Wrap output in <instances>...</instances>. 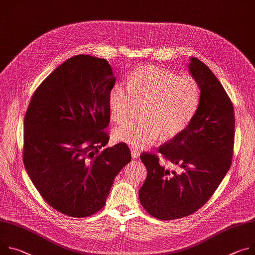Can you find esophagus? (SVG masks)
Masks as SVG:
<instances>
[{"instance_id": "1", "label": "esophagus", "mask_w": 255, "mask_h": 255, "mask_svg": "<svg viewBox=\"0 0 255 255\" xmlns=\"http://www.w3.org/2000/svg\"><path fill=\"white\" fill-rule=\"evenodd\" d=\"M131 154H132L133 158H139L140 152L138 151L137 149H135V148H131Z\"/></svg>"}]
</instances>
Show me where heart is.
Returning <instances> with one entry per match:
<instances>
[{
	"label": "heart",
	"mask_w": 255,
	"mask_h": 255,
	"mask_svg": "<svg viewBox=\"0 0 255 255\" xmlns=\"http://www.w3.org/2000/svg\"><path fill=\"white\" fill-rule=\"evenodd\" d=\"M126 88L116 84L110 90L111 118L116 123L128 120L135 103L143 104L144 118L130 120L114 131V138L134 147H146L163 133L172 137L186 129L200 105V86L191 75H179L152 65L133 71Z\"/></svg>",
	"instance_id": "b5f03b06"
}]
</instances>
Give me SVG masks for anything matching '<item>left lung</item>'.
<instances>
[{
  "instance_id": "8db88e82",
  "label": "left lung",
  "mask_w": 255,
  "mask_h": 255,
  "mask_svg": "<svg viewBox=\"0 0 255 255\" xmlns=\"http://www.w3.org/2000/svg\"><path fill=\"white\" fill-rule=\"evenodd\" d=\"M191 75L200 86V105L189 126L157 152L181 172L165 169L153 152H142L147 170L139 200L153 218L181 219L198 211L215 193L232 164L235 117L232 101L205 64L191 58Z\"/></svg>"
}]
</instances>
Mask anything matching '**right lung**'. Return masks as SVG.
<instances>
[{"mask_svg":"<svg viewBox=\"0 0 255 255\" xmlns=\"http://www.w3.org/2000/svg\"><path fill=\"white\" fill-rule=\"evenodd\" d=\"M115 81L107 60L77 55L39 84L28 105L23 163L44 201L68 217L102 210L131 160L126 143L106 147Z\"/></svg>","mask_w":255,"mask_h":255,"instance_id":"obj_1","label":"right lung"}]
</instances>
